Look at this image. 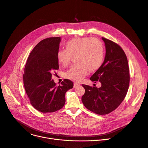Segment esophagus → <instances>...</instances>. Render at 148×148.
Listing matches in <instances>:
<instances>
[{"label": "esophagus", "mask_w": 148, "mask_h": 148, "mask_svg": "<svg viewBox=\"0 0 148 148\" xmlns=\"http://www.w3.org/2000/svg\"><path fill=\"white\" fill-rule=\"evenodd\" d=\"M80 84V83H74V87H78V86H79Z\"/></svg>", "instance_id": "34e87169"}]
</instances>
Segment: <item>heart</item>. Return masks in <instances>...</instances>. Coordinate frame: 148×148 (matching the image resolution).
<instances>
[{"mask_svg":"<svg viewBox=\"0 0 148 148\" xmlns=\"http://www.w3.org/2000/svg\"><path fill=\"white\" fill-rule=\"evenodd\" d=\"M76 55L78 62L65 73L66 78L79 82L90 71H95L102 65L105 59V47L103 43L92 37L73 38L66 43V49H60L56 52L59 63L66 66L72 56Z\"/></svg>","mask_w":148,"mask_h":148,"instance_id":"obj_1","label":"heart"}]
</instances>
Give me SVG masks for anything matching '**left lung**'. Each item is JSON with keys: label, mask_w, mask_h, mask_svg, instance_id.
I'll return each instance as SVG.
<instances>
[{"label": "left lung", "mask_w": 148, "mask_h": 148, "mask_svg": "<svg viewBox=\"0 0 148 148\" xmlns=\"http://www.w3.org/2000/svg\"><path fill=\"white\" fill-rule=\"evenodd\" d=\"M106 53L101 68L90 80L99 81L101 87L82 84L85 93L82 97L84 106L99 115L108 114L119 106L126 96L129 86L130 74L127 56L116 43L102 37Z\"/></svg>", "instance_id": "8db88e82"}]
</instances>
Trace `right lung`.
I'll use <instances>...</instances> for the list:
<instances>
[{
	"label": "right lung",
	"mask_w": 148,
	"mask_h": 148,
	"mask_svg": "<svg viewBox=\"0 0 148 148\" xmlns=\"http://www.w3.org/2000/svg\"><path fill=\"white\" fill-rule=\"evenodd\" d=\"M60 37H49L39 42L29 54L24 68L23 81L32 105L41 112H53L64 106L65 93L73 87L68 79L56 86L52 78L59 69L56 52Z\"/></svg>",
	"instance_id": "right-lung-1"
}]
</instances>
